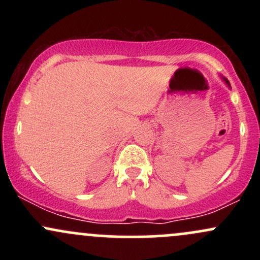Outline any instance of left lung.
Instances as JSON below:
<instances>
[{
  "instance_id": "1",
  "label": "left lung",
  "mask_w": 260,
  "mask_h": 260,
  "mask_svg": "<svg viewBox=\"0 0 260 260\" xmlns=\"http://www.w3.org/2000/svg\"><path fill=\"white\" fill-rule=\"evenodd\" d=\"M222 79H223V82H225V84H226V85H228V86H229V88H231V85H230L229 80H228V79H226V78H223V77H222Z\"/></svg>"
}]
</instances>
